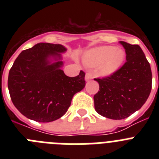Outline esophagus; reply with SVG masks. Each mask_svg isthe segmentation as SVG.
<instances>
[{
  "instance_id": "esophagus-1",
  "label": "esophagus",
  "mask_w": 159,
  "mask_h": 159,
  "mask_svg": "<svg viewBox=\"0 0 159 159\" xmlns=\"http://www.w3.org/2000/svg\"><path fill=\"white\" fill-rule=\"evenodd\" d=\"M92 79H93V75L91 73H87L86 75H85V80L88 81L90 80H92Z\"/></svg>"
}]
</instances>
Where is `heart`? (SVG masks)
<instances>
[{"label": "heart", "instance_id": "obj_1", "mask_svg": "<svg viewBox=\"0 0 159 159\" xmlns=\"http://www.w3.org/2000/svg\"><path fill=\"white\" fill-rule=\"evenodd\" d=\"M125 52L114 46H101L95 48L84 55V61L90 67H99L103 76H110L116 73L123 64Z\"/></svg>", "mask_w": 159, "mask_h": 159}]
</instances>
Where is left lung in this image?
<instances>
[{
    "label": "left lung",
    "instance_id": "1",
    "mask_svg": "<svg viewBox=\"0 0 159 159\" xmlns=\"http://www.w3.org/2000/svg\"><path fill=\"white\" fill-rule=\"evenodd\" d=\"M126 52V63L116 73L95 78L99 90L94 95L95 109L100 116L123 119L139 110L152 88L151 65L138 44L120 41Z\"/></svg>",
    "mask_w": 159,
    "mask_h": 159
}]
</instances>
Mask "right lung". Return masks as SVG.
I'll return each instance as SVG.
<instances>
[{"instance_id": "obj_1", "label": "right lung", "mask_w": 159, "mask_h": 159, "mask_svg": "<svg viewBox=\"0 0 159 159\" xmlns=\"http://www.w3.org/2000/svg\"><path fill=\"white\" fill-rule=\"evenodd\" d=\"M61 44L39 43L24 50L14 61L8 78L12 103L28 119L49 123L62 117L73 95L85 87V73L69 77L61 69ZM56 61L51 63V59Z\"/></svg>"}]
</instances>
